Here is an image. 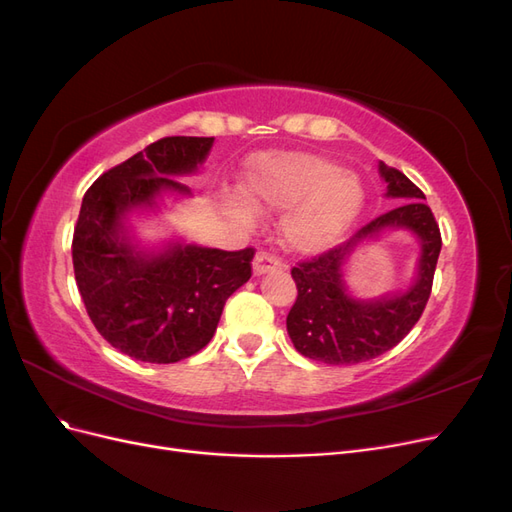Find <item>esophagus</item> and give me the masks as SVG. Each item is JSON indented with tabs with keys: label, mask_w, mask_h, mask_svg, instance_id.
I'll list each match as a JSON object with an SVG mask.
<instances>
[{
	"label": "esophagus",
	"mask_w": 512,
	"mask_h": 512,
	"mask_svg": "<svg viewBox=\"0 0 512 512\" xmlns=\"http://www.w3.org/2000/svg\"><path fill=\"white\" fill-rule=\"evenodd\" d=\"M277 269H284L282 258H277L275 254H269V252H258L256 254V258H254V273L256 275L277 271Z\"/></svg>",
	"instance_id": "obj_1"
}]
</instances>
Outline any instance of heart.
Masks as SVG:
<instances>
[{
  "instance_id": "1",
  "label": "heart",
  "mask_w": 512,
  "mask_h": 512,
  "mask_svg": "<svg viewBox=\"0 0 512 512\" xmlns=\"http://www.w3.org/2000/svg\"><path fill=\"white\" fill-rule=\"evenodd\" d=\"M245 192L258 209L288 211L284 239L292 250L307 254L342 241L365 205L359 177L337 160L312 151H277L258 158L247 175ZM249 201L230 194L226 209L232 218L252 224L256 211Z\"/></svg>"
}]
</instances>
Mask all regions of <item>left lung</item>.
<instances>
[{
	"instance_id": "8db88e82",
	"label": "left lung",
	"mask_w": 512,
	"mask_h": 512,
	"mask_svg": "<svg viewBox=\"0 0 512 512\" xmlns=\"http://www.w3.org/2000/svg\"><path fill=\"white\" fill-rule=\"evenodd\" d=\"M386 196L399 205L365 224L346 243L331 247L292 267L297 301L290 307L286 329L307 359L329 365L363 363L395 348L421 318L429 301L433 273L442 250L440 226L423 203L425 194L397 168L380 162ZM384 227H408L422 241V260L415 286L404 295L378 302H356L345 294L341 265L351 247Z\"/></svg>"
}]
</instances>
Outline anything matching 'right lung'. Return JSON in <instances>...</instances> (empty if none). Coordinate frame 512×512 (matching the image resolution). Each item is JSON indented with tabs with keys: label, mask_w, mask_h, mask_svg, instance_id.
Wrapping results in <instances>:
<instances>
[{
	"label": "right lung",
	"mask_w": 512,
	"mask_h": 512,
	"mask_svg": "<svg viewBox=\"0 0 512 512\" xmlns=\"http://www.w3.org/2000/svg\"><path fill=\"white\" fill-rule=\"evenodd\" d=\"M213 138L166 136L100 175L83 196L72 237L74 280L98 333L145 363H177L203 350L228 297L252 277L254 247L239 252L173 245L143 256L121 235V218L160 192L188 194Z\"/></svg>",
	"instance_id": "obj_1"
}]
</instances>
